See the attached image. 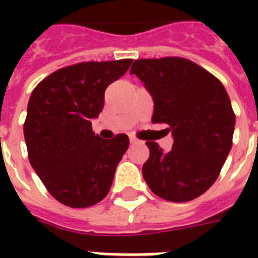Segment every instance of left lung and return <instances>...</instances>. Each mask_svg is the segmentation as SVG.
Returning a JSON list of instances; mask_svg holds the SVG:
<instances>
[{
    "mask_svg": "<svg viewBox=\"0 0 258 258\" xmlns=\"http://www.w3.org/2000/svg\"><path fill=\"white\" fill-rule=\"evenodd\" d=\"M127 69L123 62H87L60 69L37 85L27 105L25 133L31 167L62 205L81 209L106 198L128 137L92 120L105 103L107 85Z\"/></svg>",
    "mask_w": 258,
    "mask_h": 258,
    "instance_id": "8db88e82",
    "label": "left lung"
}]
</instances>
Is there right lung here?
<instances>
[{"instance_id":"obj_1","label":"right lung","mask_w":258,"mask_h":258,"mask_svg":"<svg viewBox=\"0 0 258 258\" xmlns=\"http://www.w3.org/2000/svg\"><path fill=\"white\" fill-rule=\"evenodd\" d=\"M134 73L152 91V123L167 124L174 141L170 151L148 142L142 175L162 199L189 202L214 184L231 151L235 114L227 91L214 77L189 73L181 59H145Z\"/></svg>"}]
</instances>
